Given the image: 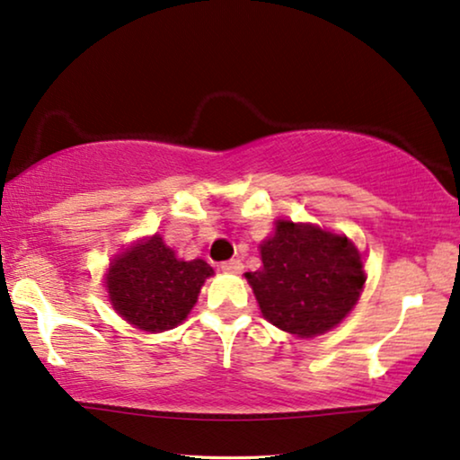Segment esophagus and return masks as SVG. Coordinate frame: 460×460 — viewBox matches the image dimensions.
<instances>
[{"mask_svg": "<svg viewBox=\"0 0 460 460\" xmlns=\"http://www.w3.org/2000/svg\"><path fill=\"white\" fill-rule=\"evenodd\" d=\"M242 269H243V264H242V261H237V258L221 262V270H225V273H242Z\"/></svg>", "mask_w": 460, "mask_h": 460, "instance_id": "obj_1", "label": "esophagus"}]
</instances>
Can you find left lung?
<instances>
[{
  "label": "left lung",
  "mask_w": 460,
  "mask_h": 460,
  "mask_svg": "<svg viewBox=\"0 0 460 460\" xmlns=\"http://www.w3.org/2000/svg\"><path fill=\"white\" fill-rule=\"evenodd\" d=\"M261 254L262 269L245 277L264 319L297 338H313L338 325L365 286L357 248L344 235L313 225L277 223Z\"/></svg>",
  "instance_id": "1"
}]
</instances>
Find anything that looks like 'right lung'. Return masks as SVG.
I'll return each mask as SVG.
<instances>
[{
  "mask_svg": "<svg viewBox=\"0 0 460 460\" xmlns=\"http://www.w3.org/2000/svg\"><path fill=\"white\" fill-rule=\"evenodd\" d=\"M212 267L202 258L179 261L154 235L127 250L108 273V294L122 319L144 332H166L190 314Z\"/></svg>",
  "mask_w": 460,
  "mask_h": 460,
  "instance_id": "obj_1",
  "label": "right lung"
}]
</instances>
